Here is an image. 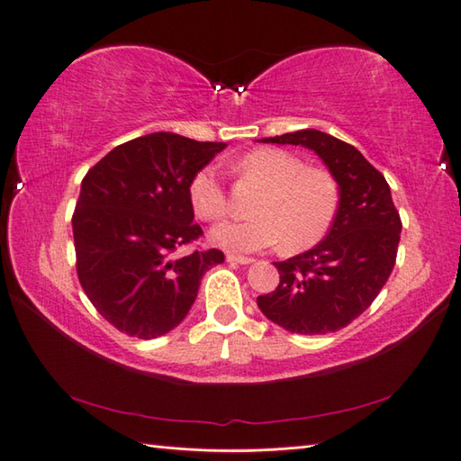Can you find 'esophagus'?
<instances>
[{
    "instance_id": "esophagus-1",
    "label": "esophagus",
    "mask_w": 461,
    "mask_h": 461,
    "mask_svg": "<svg viewBox=\"0 0 461 461\" xmlns=\"http://www.w3.org/2000/svg\"><path fill=\"white\" fill-rule=\"evenodd\" d=\"M227 260H229V263H232V265H250V263H253L255 258H250V257H242V255H234V253H229V255H227Z\"/></svg>"
}]
</instances>
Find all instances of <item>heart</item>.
I'll return each mask as SVG.
<instances>
[{"instance_id": "heart-1", "label": "heart", "mask_w": 461, "mask_h": 461, "mask_svg": "<svg viewBox=\"0 0 461 461\" xmlns=\"http://www.w3.org/2000/svg\"><path fill=\"white\" fill-rule=\"evenodd\" d=\"M242 180L263 186L253 203V219L227 221L214 227L216 245L253 253L283 242L289 253L315 247L331 229L339 211V186L331 172L307 167L283 149H257L232 164ZM188 198L201 221H221L229 212V194L214 167H203L188 185Z\"/></svg>"}]
</instances>
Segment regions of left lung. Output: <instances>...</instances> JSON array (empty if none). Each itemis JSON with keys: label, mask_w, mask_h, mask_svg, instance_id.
<instances>
[{"label": "left lung", "mask_w": 461, "mask_h": 461, "mask_svg": "<svg viewBox=\"0 0 461 461\" xmlns=\"http://www.w3.org/2000/svg\"><path fill=\"white\" fill-rule=\"evenodd\" d=\"M263 142L315 152L337 180L339 211L317 247L275 263L279 286L257 297L258 309L291 333H335L375 301L395 267L402 219L392 190L355 146L321 130H299Z\"/></svg>", "instance_id": "1"}]
</instances>
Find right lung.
<instances>
[{
  "instance_id": "obj_1",
  "label": "right lung",
  "mask_w": 461,
  "mask_h": 461,
  "mask_svg": "<svg viewBox=\"0 0 461 461\" xmlns=\"http://www.w3.org/2000/svg\"><path fill=\"white\" fill-rule=\"evenodd\" d=\"M224 142L156 132L116 146L86 172L72 216L76 271L86 297L118 331L154 339L188 315L203 275L224 260L203 237L188 185Z\"/></svg>"
}]
</instances>
